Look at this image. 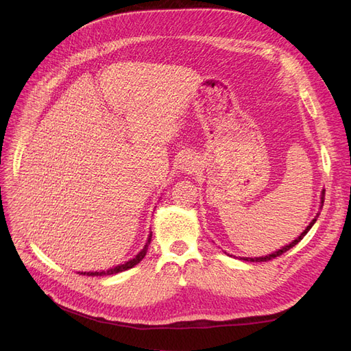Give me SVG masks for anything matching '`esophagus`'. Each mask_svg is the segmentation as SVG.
<instances>
[{"label":"esophagus","mask_w":351,"mask_h":351,"mask_svg":"<svg viewBox=\"0 0 351 351\" xmlns=\"http://www.w3.org/2000/svg\"><path fill=\"white\" fill-rule=\"evenodd\" d=\"M182 169L183 171H192L195 169V161L192 158H184L182 161Z\"/></svg>","instance_id":"esophagus-1"}]
</instances>
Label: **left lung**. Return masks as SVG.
Masks as SVG:
<instances>
[{
  "label": "left lung",
  "mask_w": 351,
  "mask_h": 351,
  "mask_svg": "<svg viewBox=\"0 0 351 351\" xmlns=\"http://www.w3.org/2000/svg\"><path fill=\"white\" fill-rule=\"evenodd\" d=\"M324 199H325V190H322V195H321V209H322V206H324ZM319 214L321 212H317L316 214V217L311 221V224L306 227V230L302 232V234L297 237L295 240H293L290 244H287V246H284L282 249H280V250H277V252H274V253H271V254H267V256H262V258H240V259H243V261H250V262H267V261H271V259H274V258H277V256H281L282 253H285L287 250H290L291 247H294L297 243H299L306 234H307V231H309L312 227H313V224L316 222V219H317V217H319Z\"/></svg>",
  "instance_id": "1"
}]
</instances>
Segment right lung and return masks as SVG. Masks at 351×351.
Listing matches in <instances>:
<instances>
[{"mask_svg":"<svg viewBox=\"0 0 351 351\" xmlns=\"http://www.w3.org/2000/svg\"><path fill=\"white\" fill-rule=\"evenodd\" d=\"M151 237L152 236L149 234V237H147V243L145 244V247L139 253H137L133 259H130L129 262H124V263L119 265V267L107 269V271H101V272H97V271H95V272H80V274L82 275H89V277H102V275H112V274H119V272H123V271H127V269L133 268L134 265H137L145 258V254L147 252V246H149V243H151Z\"/></svg>","mask_w":351,"mask_h":351,"instance_id":"obj_1","label":"right lung"}]
</instances>
